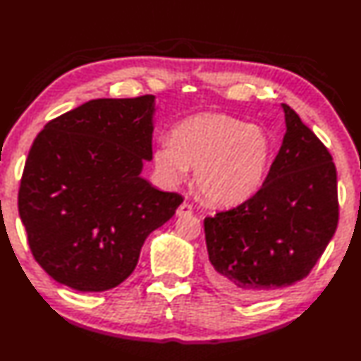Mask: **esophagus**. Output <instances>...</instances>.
I'll use <instances>...</instances> for the list:
<instances>
[{
    "instance_id": "esophagus-1",
    "label": "esophagus",
    "mask_w": 361,
    "mask_h": 361,
    "mask_svg": "<svg viewBox=\"0 0 361 361\" xmlns=\"http://www.w3.org/2000/svg\"><path fill=\"white\" fill-rule=\"evenodd\" d=\"M192 213V207L188 204V202H183V204L179 205L178 211H176V214H178L179 217L180 216H190Z\"/></svg>"
}]
</instances>
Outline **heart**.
<instances>
[{
  "label": "heart",
  "mask_w": 361,
  "mask_h": 361,
  "mask_svg": "<svg viewBox=\"0 0 361 361\" xmlns=\"http://www.w3.org/2000/svg\"><path fill=\"white\" fill-rule=\"evenodd\" d=\"M272 145L260 127L221 113L196 114L180 121L170 139H159L153 152L157 173L169 183L185 179L195 169V183L211 204L234 205L262 185Z\"/></svg>",
  "instance_id": "1"
}]
</instances>
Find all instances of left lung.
<instances>
[{"mask_svg": "<svg viewBox=\"0 0 361 361\" xmlns=\"http://www.w3.org/2000/svg\"><path fill=\"white\" fill-rule=\"evenodd\" d=\"M282 109L286 133L260 190L204 221L211 283L243 300L305 279L338 224L332 156L291 107Z\"/></svg>", "mask_w": 361, "mask_h": 361, "instance_id": "left-lung-1", "label": "left lung"}]
</instances>
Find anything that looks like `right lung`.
Instances as JSON below:
<instances>
[{
    "instance_id": "obj_1",
    "label": "right lung",
    "mask_w": 361,
    "mask_h": 361,
    "mask_svg": "<svg viewBox=\"0 0 361 361\" xmlns=\"http://www.w3.org/2000/svg\"><path fill=\"white\" fill-rule=\"evenodd\" d=\"M154 96L93 99L49 121L24 165L18 211L35 260L82 293L135 271L152 231L183 197L140 178L152 161Z\"/></svg>"
}]
</instances>
